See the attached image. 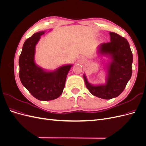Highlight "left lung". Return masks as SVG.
Returning <instances> with one entry per match:
<instances>
[{"label": "left lung", "mask_w": 146, "mask_h": 146, "mask_svg": "<svg viewBox=\"0 0 146 146\" xmlns=\"http://www.w3.org/2000/svg\"><path fill=\"white\" fill-rule=\"evenodd\" d=\"M110 35L111 41L100 46L102 54L111 56V61L107 68V83L104 85H92L83 75L88 90L92 95L104 99H111L120 95L132 74L133 54L129 42L116 33L110 32Z\"/></svg>", "instance_id": "1"}]
</instances>
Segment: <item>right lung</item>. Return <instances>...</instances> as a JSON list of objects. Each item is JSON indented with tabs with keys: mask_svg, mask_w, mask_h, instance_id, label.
I'll use <instances>...</instances> for the list:
<instances>
[{
	"mask_svg": "<svg viewBox=\"0 0 146 146\" xmlns=\"http://www.w3.org/2000/svg\"><path fill=\"white\" fill-rule=\"evenodd\" d=\"M44 32L34 33L26 40L19 56V78L23 86L39 100H54L62 94L71 64L47 72L35 63V46Z\"/></svg>",
	"mask_w": 146,
	"mask_h": 146,
	"instance_id": "obj_1",
	"label": "right lung"
}]
</instances>
